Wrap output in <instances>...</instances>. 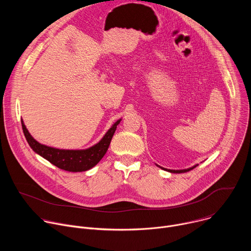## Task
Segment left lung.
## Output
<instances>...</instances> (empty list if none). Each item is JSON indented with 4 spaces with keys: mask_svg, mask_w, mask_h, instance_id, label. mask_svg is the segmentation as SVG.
<instances>
[{
    "mask_svg": "<svg viewBox=\"0 0 251 251\" xmlns=\"http://www.w3.org/2000/svg\"><path fill=\"white\" fill-rule=\"evenodd\" d=\"M156 166H157V167H159V168H161V169H162V170H164V171H167V172H170V173H174V174H178V173H186V172H189V171L193 170L194 168H196V167L198 166V164H197V165H194V166H193V167H191V168L183 169V170H170V169L163 168V167H161V166H159V165H157V164H156Z\"/></svg>",
    "mask_w": 251,
    "mask_h": 251,
    "instance_id": "left-lung-1",
    "label": "left lung"
}]
</instances>
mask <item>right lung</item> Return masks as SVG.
<instances>
[{
	"label": "right lung",
	"instance_id": "1",
	"mask_svg": "<svg viewBox=\"0 0 251 251\" xmlns=\"http://www.w3.org/2000/svg\"><path fill=\"white\" fill-rule=\"evenodd\" d=\"M121 120L122 119H118L111 126V128L104 134L98 143L87 149L81 150L57 149L41 144L30 135L23 119L22 127L28 145L34 153H37L61 170L68 172H84L96 166L106 154L110 145L111 139L116 131L117 125L121 122Z\"/></svg>",
	"mask_w": 251,
	"mask_h": 251
}]
</instances>
